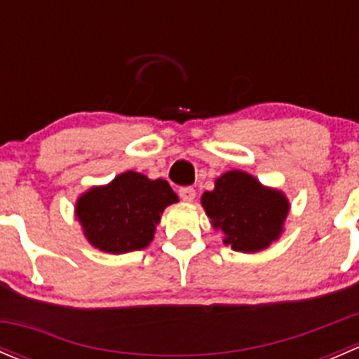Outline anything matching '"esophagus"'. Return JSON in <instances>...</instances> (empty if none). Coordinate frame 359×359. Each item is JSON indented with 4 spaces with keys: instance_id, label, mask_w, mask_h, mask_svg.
Here are the masks:
<instances>
[{
    "instance_id": "1",
    "label": "esophagus",
    "mask_w": 359,
    "mask_h": 359,
    "mask_svg": "<svg viewBox=\"0 0 359 359\" xmlns=\"http://www.w3.org/2000/svg\"><path fill=\"white\" fill-rule=\"evenodd\" d=\"M180 198L186 203H193L196 198V191L193 187H184V189H180Z\"/></svg>"
}]
</instances>
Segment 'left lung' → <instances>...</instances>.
I'll list each match as a JSON object with an SVG mask.
<instances>
[{"label":"left lung","instance_id":"obj_1","mask_svg":"<svg viewBox=\"0 0 359 359\" xmlns=\"http://www.w3.org/2000/svg\"><path fill=\"white\" fill-rule=\"evenodd\" d=\"M201 206L224 245L234 252L257 253L280 240L290 201L283 191L264 186L243 170H229L205 191Z\"/></svg>","mask_w":359,"mask_h":359}]
</instances>
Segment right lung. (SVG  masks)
I'll list each match as a JSON object with an SVG mask.
<instances>
[{
    "label": "right lung",
    "mask_w": 359,
    "mask_h": 359,
    "mask_svg": "<svg viewBox=\"0 0 359 359\" xmlns=\"http://www.w3.org/2000/svg\"><path fill=\"white\" fill-rule=\"evenodd\" d=\"M177 201L166 180L128 170L79 194L74 215L93 248L121 255L149 247L163 212Z\"/></svg>",
    "instance_id": "1"
}]
</instances>
